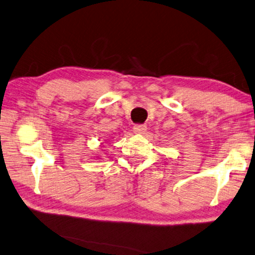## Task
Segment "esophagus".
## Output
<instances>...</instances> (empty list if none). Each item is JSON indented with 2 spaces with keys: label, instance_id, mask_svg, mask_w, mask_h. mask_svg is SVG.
<instances>
[{
  "label": "esophagus",
  "instance_id": "1",
  "mask_svg": "<svg viewBox=\"0 0 255 255\" xmlns=\"http://www.w3.org/2000/svg\"><path fill=\"white\" fill-rule=\"evenodd\" d=\"M146 128H147L146 124H135L134 127H133V130H134L135 133H142L146 131Z\"/></svg>",
  "mask_w": 255,
  "mask_h": 255
}]
</instances>
